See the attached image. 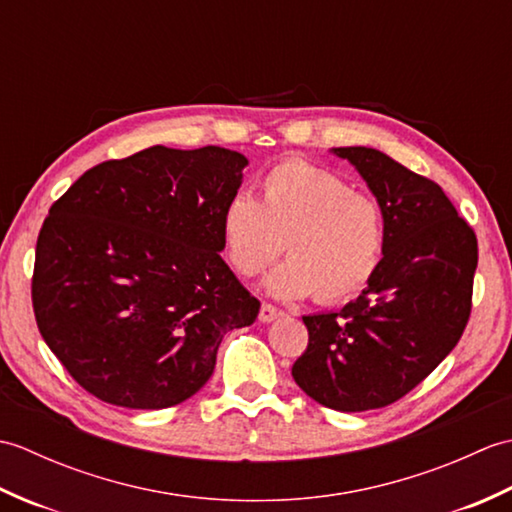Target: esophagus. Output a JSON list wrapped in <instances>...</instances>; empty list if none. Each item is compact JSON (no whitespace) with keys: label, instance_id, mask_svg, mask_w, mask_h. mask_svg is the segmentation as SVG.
I'll use <instances>...</instances> for the list:
<instances>
[{"label":"esophagus","instance_id":"obj_1","mask_svg":"<svg viewBox=\"0 0 512 512\" xmlns=\"http://www.w3.org/2000/svg\"><path fill=\"white\" fill-rule=\"evenodd\" d=\"M279 317H281V310H277L273 303H262V310H259V321L273 323Z\"/></svg>","mask_w":512,"mask_h":512}]
</instances>
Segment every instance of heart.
<instances>
[{"mask_svg": "<svg viewBox=\"0 0 512 512\" xmlns=\"http://www.w3.org/2000/svg\"><path fill=\"white\" fill-rule=\"evenodd\" d=\"M226 255L239 275L255 277L284 250L290 259L268 275L277 299L317 292L321 303L352 299L372 284L387 244L385 211L345 178L303 160H286L262 180V200L235 193L222 211Z\"/></svg>", "mask_w": 512, "mask_h": 512, "instance_id": "heart-1", "label": "heart"}]
</instances>
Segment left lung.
Wrapping results in <instances>:
<instances>
[{
	"label": "left lung",
	"instance_id": "8db88e82",
	"mask_svg": "<svg viewBox=\"0 0 512 512\" xmlns=\"http://www.w3.org/2000/svg\"><path fill=\"white\" fill-rule=\"evenodd\" d=\"M383 206V264L339 312L303 317L308 347L292 378L336 411H367L420 385L458 345L471 317L477 237L440 184L372 147H336Z\"/></svg>",
	"mask_w": 512,
	"mask_h": 512
}]
</instances>
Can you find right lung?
I'll use <instances>...</instances> for the list:
<instances>
[{"label":"right lung","mask_w":512,"mask_h":512,"mask_svg":"<svg viewBox=\"0 0 512 512\" xmlns=\"http://www.w3.org/2000/svg\"><path fill=\"white\" fill-rule=\"evenodd\" d=\"M248 160L224 147H149L85 171L50 206L32 275L43 341L103 402L165 409L215 369L259 301L220 253L222 211Z\"/></svg>","instance_id":"add662e5"}]
</instances>
